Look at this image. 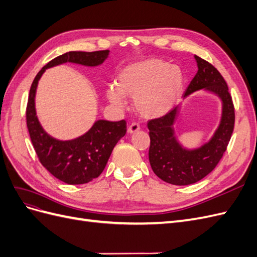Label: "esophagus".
Here are the masks:
<instances>
[{
  "label": "esophagus",
  "instance_id": "esophagus-1",
  "mask_svg": "<svg viewBox=\"0 0 257 257\" xmlns=\"http://www.w3.org/2000/svg\"><path fill=\"white\" fill-rule=\"evenodd\" d=\"M139 130H141V126H139V124L136 123V122H133L131 124V125L128 126L127 128V132L130 134H133V133H136V132H138Z\"/></svg>",
  "mask_w": 257,
  "mask_h": 257
}]
</instances>
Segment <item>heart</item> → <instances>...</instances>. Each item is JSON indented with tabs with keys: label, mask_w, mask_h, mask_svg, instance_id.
Wrapping results in <instances>:
<instances>
[{
	"label": "heart",
	"mask_w": 257,
	"mask_h": 257,
	"mask_svg": "<svg viewBox=\"0 0 257 257\" xmlns=\"http://www.w3.org/2000/svg\"><path fill=\"white\" fill-rule=\"evenodd\" d=\"M183 74L176 65L159 59L136 62L123 68L116 84L109 85L107 97L122 107L124 95L134 98L136 111L145 118H159L169 112L180 98Z\"/></svg>",
	"instance_id": "heart-1"
}]
</instances>
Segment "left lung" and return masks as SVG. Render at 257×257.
<instances>
[{
    "instance_id": "obj_1",
    "label": "left lung",
    "mask_w": 257,
    "mask_h": 257,
    "mask_svg": "<svg viewBox=\"0 0 257 257\" xmlns=\"http://www.w3.org/2000/svg\"><path fill=\"white\" fill-rule=\"evenodd\" d=\"M195 60L198 71L183 96L186 97L197 90L206 89L222 99V119L213 137L198 149L186 150L182 148L177 142L174 132L178 107L165 115L148 121L151 168L163 181L175 185L195 183L211 173L226 151L235 125V107L226 81L209 62L197 56Z\"/></svg>"
}]
</instances>
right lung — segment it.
<instances>
[{"label":"right lung","mask_w":257,"mask_h":257,"mask_svg":"<svg viewBox=\"0 0 257 257\" xmlns=\"http://www.w3.org/2000/svg\"><path fill=\"white\" fill-rule=\"evenodd\" d=\"M109 50L93 52L69 51L46 64L34 78L27 105V126L31 142L42 165L59 180L67 184H83L97 178L107 164L114 146L126 133V122L98 120L84 135L62 142L49 136L38 122L35 93L38 80L46 68L66 62L97 66L107 59Z\"/></svg>","instance_id":"add662e5"}]
</instances>
